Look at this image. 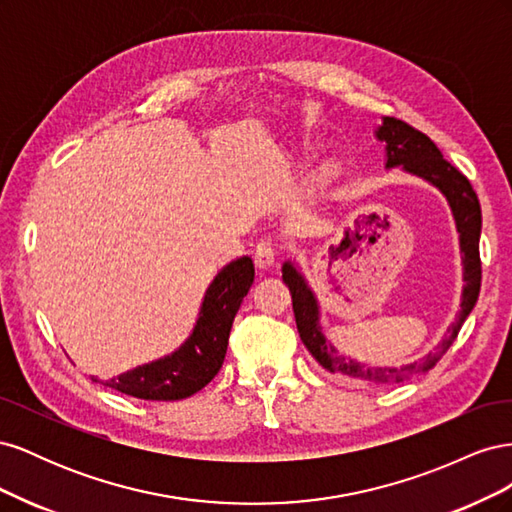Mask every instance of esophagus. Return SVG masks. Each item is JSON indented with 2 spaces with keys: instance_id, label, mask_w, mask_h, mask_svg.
Returning <instances> with one entry per match:
<instances>
[{
  "instance_id": "obj_1",
  "label": "esophagus",
  "mask_w": 512,
  "mask_h": 512,
  "mask_svg": "<svg viewBox=\"0 0 512 512\" xmlns=\"http://www.w3.org/2000/svg\"><path fill=\"white\" fill-rule=\"evenodd\" d=\"M254 260L260 269H269L275 262V245L271 241H260L254 250Z\"/></svg>"
}]
</instances>
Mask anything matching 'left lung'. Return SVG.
<instances>
[{
  "instance_id": "left-lung-1",
  "label": "left lung",
  "mask_w": 512,
  "mask_h": 512,
  "mask_svg": "<svg viewBox=\"0 0 512 512\" xmlns=\"http://www.w3.org/2000/svg\"><path fill=\"white\" fill-rule=\"evenodd\" d=\"M376 136L386 143V166H404L408 173L427 179L429 183L446 196L448 205L453 209L457 230H459V243L463 254V299H461V312L453 327L448 329L444 342L438 346L436 352L427 354L421 363H412L406 367H369L359 361L346 359V356H337L335 348L324 339L320 324H318V303L314 299L312 290L307 288L301 273L294 269L290 262H286L282 269L284 282L292 294V309L294 320H297V329L303 339L305 348L312 352L314 359L324 367L333 371V374H342L354 380H365L369 384H393L406 378H412L421 371L431 369L436 365L442 354L451 348L455 337L459 335L461 324L466 322L468 314L474 309L478 292H480V254H478V239H480V203L478 196L472 188L468 177L457 170L451 162L442 158L436 143L423 132L414 130L406 121H399L395 117H384L382 126L378 128Z\"/></svg>"
}]
</instances>
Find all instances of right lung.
<instances>
[{
  "label": "right lung",
  "instance_id": "obj_1",
  "mask_svg": "<svg viewBox=\"0 0 512 512\" xmlns=\"http://www.w3.org/2000/svg\"><path fill=\"white\" fill-rule=\"evenodd\" d=\"M252 282L254 262L250 256L230 262L207 288L188 342L170 356L130 369L104 384L123 395L151 401L185 399L205 389L224 363L232 320Z\"/></svg>",
  "mask_w": 512,
  "mask_h": 512
}]
</instances>
